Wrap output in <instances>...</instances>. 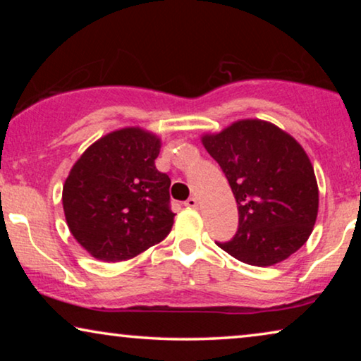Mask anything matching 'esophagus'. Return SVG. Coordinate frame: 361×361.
Instances as JSON below:
<instances>
[{"label": "esophagus", "mask_w": 361, "mask_h": 361, "mask_svg": "<svg viewBox=\"0 0 361 361\" xmlns=\"http://www.w3.org/2000/svg\"><path fill=\"white\" fill-rule=\"evenodd\" d=\"M184 205L189 207V209H195V207L199 205V200H197L195 197H189V199L184 202Z\"/></svg>", "instance_id": "obj_1"}]
</instances>
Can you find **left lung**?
<instances>
[{
    "mask_svg": "<svg viewBox=\"0 0 361 361\" xmlns=\"http://www.w3.org/2000/svg\"><path fill=\"white\" fill-rule=\"evenodd\" d=\"M238 205V230L221 250L251 266L295 253L312 233L319 210L314 167L298 141L261 120L236 121L204 136Z\"/></svg>",
    "mask_w": 361,
    "mask_h": 361,
    "instance_id": "1",
    "label": "left lung"
}]
</instances>
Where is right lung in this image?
<instances>
[{"mask_svg":"<svg viewBox=\"0 0 361 361\" xmlns=\"http://www.w3.org/2000/svg\"><path fill=\"white\" fill-rule=\"evenodd\" d=\"M161 141L140 128L103 136L72 167L62 192L73 238L102 261H125L159 243L174 224L171 179L156 169Z\"/></svg>","mask_w":361,"mask_h":361,"instance_id":"1","label":"right lung"}]
</instances>
